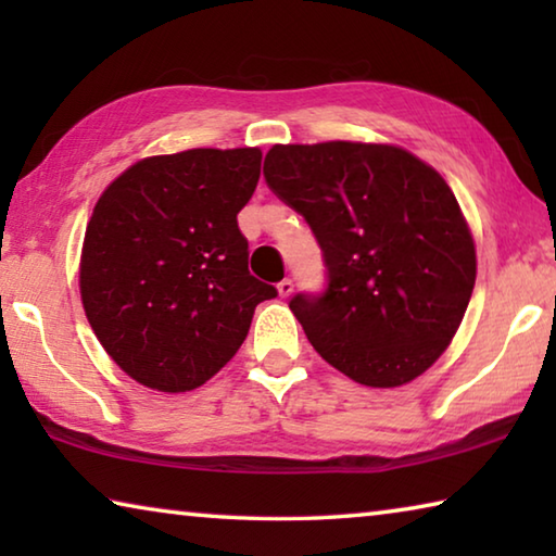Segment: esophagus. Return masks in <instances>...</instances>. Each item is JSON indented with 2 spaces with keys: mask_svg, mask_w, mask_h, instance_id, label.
Wrapping results in <instances>:
<instances>
[{
  "mask_svg": "<svg viewBox=\"0 0 556 556\" xmlns=\"http://www.w3.org/2000/svg\"><path fill=\"white\" fill-rule=\"evenodd\" d=\"M277 289H279V296H291V291H294V281L281 279L279 285H277Z\"/></svg>",
  "mask_w": 556,
  "mask_h": 556,
  "instance_id": "esophagus-1",
  "label": "esophagus"
}]
</instances>
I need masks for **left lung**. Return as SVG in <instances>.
<instances>
[{"label":"left lung","mask_w":556,"mask_h":556,"mask_svg":"<svg viewBox=\"0 0 556 556\" xmlns=\"http://www.w3.org/2000/svg\"><path fill=\"white\" fill-rule=\"evenodd\" d=\"M267 186L312 228L321 294L289 308L316 353L368 388H400L437 363L476 285V248L456 195L400 147L275 144Z\"/></svg>","instance_id":"left-lung-1"}]
</instances>
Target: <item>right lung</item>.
<instances>
[{
  "mask_svg": "<svg viewBox=\"0 0 556 556\" xmlns=\"http://www.w3.org/2000/svg\"><path fill=\"white\" fill-rule=\"evenodd\" d=\"M260 149H188L129 166L100 195L80 257L83 308L131 380L188 392L238 353L277 289L250 275L238 213Z\"/></svg>",
  "mask_w": 556,
  "mask_h": 556,
  "instance_id": "add662e5",
  "label": "right lung"
}]
</instances>
